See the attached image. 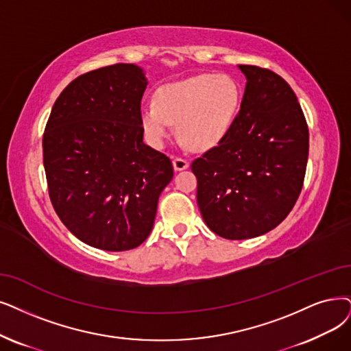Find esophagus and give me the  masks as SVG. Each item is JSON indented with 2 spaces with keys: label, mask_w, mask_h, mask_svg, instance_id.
<instances>
[{
  "label": "esophagus",
  "mask_w": 351,
  "mask_h": 351,
  "mask_svg": "<svg viewBox=\"0 0 351 351\" xmlns=\"http://www.w3.org/2000/svg\"><path fill=\"white\" fill-rule=\"evenodd\" d=\"M173 167H174L176 171H183V170H186V168H189V162H187V160H184V158L176 157V158L173 160Z\"/></svg>",
  "instance_id": "obj_1"
}]
</instances>
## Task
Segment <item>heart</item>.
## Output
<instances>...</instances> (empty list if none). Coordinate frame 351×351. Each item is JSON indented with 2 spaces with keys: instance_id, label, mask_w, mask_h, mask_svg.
I'll use <instances>...</instances> for the list:
<instances>
[{
  "instance_id": "b5f03b06",
  "label": "heart",
  "mask_w": 351,
  "mask_h": 351,
  "mask_svg": "<svg viewBox=\"0 0 351 351\" xmlns=\"http://www.w3.org/2000/svg\"><path fill=\"white\" fill-rule=\"evenodd\" d=\"M243 101L241 82L228 73H202L167 83L156 104L139 110L141 127L154 147H162L177 123L180 138L193 149L219 145L230 132Z\"/></svg>"
}]
</instances>
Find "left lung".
Listing matches in <instances>:
<instances>
[{
	"label": "left lung",
	"instance_id": "left-lung-1",
	"mask_svg": "<svg viewBox=\"0 0 351 351\" xmlns=\"http://www.w3.org/2000/svg\"><path fill=\"white\" fill-rule=\"evenodd\" d=\"M243 101L228 136L194 160L207 228L230 241L275 229L292 210L308 161V127L295 93L268 69L239 64Z\"/></svg>",
	"mask_w": 351,
	"mask_h": 351
}]
</instances>
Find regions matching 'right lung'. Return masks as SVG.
Segmentation results:
<instances>
[{"mask_svg":"<svg viewBox=\"0 0 351 351\" xmlns=\"http://www.w3.org/2000/svg\"><path fill=\"white\" fill-rule=\"evenodd\" d=\"M144 69L118 63L75 79L54 102L43 162L56 213L79 241L122 252L152 230L170 158L144 143Z\"/></svg>","mask_w":351,"mask_h":351,"instance_id":"add662e5","label":"right lung"}]
</instances>
